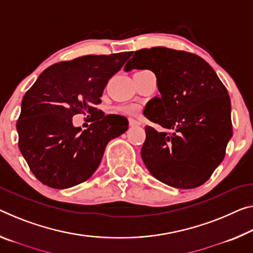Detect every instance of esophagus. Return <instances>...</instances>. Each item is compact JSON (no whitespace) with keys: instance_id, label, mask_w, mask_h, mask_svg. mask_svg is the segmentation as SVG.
I'll use <instances>...</instances> for the list:
<instances>
[{"instance_id":"1","label":"esophagus","mask_w":253,"mask_h":253,"mask_svg":"<svg viewBox=\"0 0 253 253\" xmlns=\"http://www.w3.org/2000/svg\"><path fill=\"white\" fill-rule=\"evenodd\" d=\"M139 125V123L138 122H136V120H134V119H129V126L130 127H135V126H138Z\"/></svg>"}]
</instances>
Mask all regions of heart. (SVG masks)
Instances as JSON below:
<instances>
[{
	"label": "heart",
	"mask_w": 253,
	"mask_h": 253,
	"mask_svg": "<svg viewBox=\"0 0 253 253\" xmlns=\"http://www.w3.org/2000/svg\"><path fill=\"white\" fill-rule=\"evenodd\" d=\"M129 111H135L136 110V108H134V107H131V108H129V109H128Z\"/></svg>",
	"instance_id": "heart-1"
}]
</instances>
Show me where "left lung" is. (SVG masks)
Masks as SVG:
<instances>
[{
  "label": "left lung",
  "mask_w": 253,
  "mask_h": 253,
  "mask_svg": "<svg viewBox=\"0 0 253 253\" xmlns=\"http://www.w3.org/2000/svg\"><path fill=\"white\" fill-rule=\"evenodd\" d=\"M150 70L161 97L145 115L162 127H145L141 155L150 173L168 186H202L225 156L232 137L231 100L210 64L199 56L166 47L136 50L126 72Z\"/></svg>",
  "instance_id": "8db88e82"
}]
</instances>
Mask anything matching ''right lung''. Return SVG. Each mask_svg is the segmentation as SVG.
<instances>
[{
    "label": "right lung",
    "mask_w": 253,
    "mask_h": 253,
    "mask_svg": "<svg viewBox=\"0 0 253 253\" xmlns=\"http://www.w3.org/2000/svg\"><path fill=\"white\" fill-rule=\"evenodd\" d=\"M130 55H86L54 64L27 91L17 122L19 148L40 182L66 189L86 181L107 144L128 129L126 117L105 116L94 106ZM78 113L91 116L87 130L73 126Z\"/></svg>",
    "instance_id": "1"
}]
</instances>
